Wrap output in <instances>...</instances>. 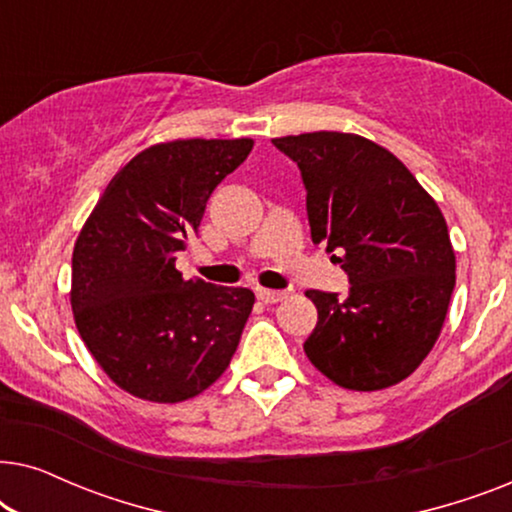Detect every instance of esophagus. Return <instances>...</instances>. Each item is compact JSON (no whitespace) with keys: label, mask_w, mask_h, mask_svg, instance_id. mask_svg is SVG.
Segmentation results:
<instances>
[{"label":"esophagus","mask_w":512,"mask_h":512,"mask_svg":"<svg viewBox=\"0 0 512 512\" xmlns=\"http://www.w3.org/2000/svg\"><path fill=\"white\" fill-rule=\"evenodd\" d=\"M258 300L263 303H279V300L286 298V291H272V289H256Z\"/></svg>","instance_id":"esophagus-1"}]
</instances>
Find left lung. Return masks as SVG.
Returning a JSON list of instances; mask_svg holds the SVG:
<instances>
[{"mask_svg":"<svg viewBox=\"0 0 512 512\" xmlns=\"http://www.w3.org/2000/svg\"><path fill=\"white\" fill-rule=\"evenodd\" d=\"M298 165L312 242L338 251L347 296L307 291L305 354L345 389L401 382L426 359L454 291V251L436 200L382 146L349 132L272 139Z\"/></svg>","mask_w":512,"mask_h":512,"instance_id":"left-lung-1","label":"left lung"}]
</instances>
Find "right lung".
<instances>
[{
	"mask_svg": "<svg viewBox=\"0 0 512 512\" xmlns=\"http://www.w3.org/2000/svg\"><path fill=\"white\" fill-rule=\"evenodd\" d=\"M251 139H177L137 153L104 188L72 256L81 340L128 394L153 403L198 396L228 368L254 293L184 279L174 268L216 186Z\"/></svg>",
	"mask_w": 512,
	"mask_h": 512,
	"instance_id": "add662e5",
	"label": "right lung"
}]
</instances>
